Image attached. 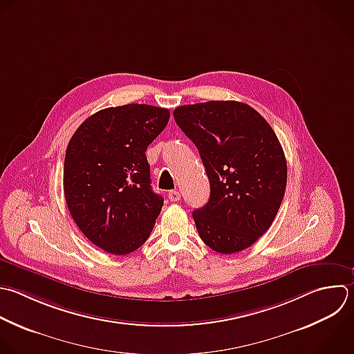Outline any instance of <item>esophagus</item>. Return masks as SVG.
<instances>
[{
    "instance_id": "obj_1",
    "label": "esophagus",
    "mask_w": 354,
    "mask_h": 354,
    "mask_svg": "<svg viewBox=\"0 0 354 354\" xmlns=\"http://www.w3.org/2000/svg\"><path fill=\"white\" fill-rule=\"evenodd\" d=\"M167 196H169V199H170L171 202H177V201L181 199V194H180L178 191H176V189H174V191H170Z\"/></svg>"
}]
</instances>
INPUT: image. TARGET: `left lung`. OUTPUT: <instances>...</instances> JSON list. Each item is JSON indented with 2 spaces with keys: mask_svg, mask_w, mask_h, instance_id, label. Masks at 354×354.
<instances>
[{
  "mask_svg": "<svg viewBox=\"0 0 354 354\" xmlns=\"http://www.w3.org/2000/svg\"><path fill=\"white\" fill-rule=\"evenodd\" d=\"M173 115L196 145L210 183L209 202L192 213L199 236L223 254L252 246L272 224L286 187V160L274 130L236 101L183 105Z\"/></svg>",
  "mask_w": 354,
  "mask_h": 354,
  "instance_id": "left-lung-1",
  "label": "left lung"
}]
</instances>
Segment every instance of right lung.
I'll return each mask as SVG.
<instances>
[{
	"instance_id": "right-lung-1",
	"label": "right lung",
	"mask_w": 354,
	"mask_h": 354,
	"mask_svg": "<svg viewBox=\"0 0 354 354\" xmlns=\"http://www.w3.org/2000/svg\"><path fill=\"white\" fill-rule=\"evenodd\" d=\"M169 109L129 104L86 119L65 155L64 191L80 231L112 254L138 249L151 235L163 198L152 191L145 152Z\"/></svg>"
}]
</instances>
